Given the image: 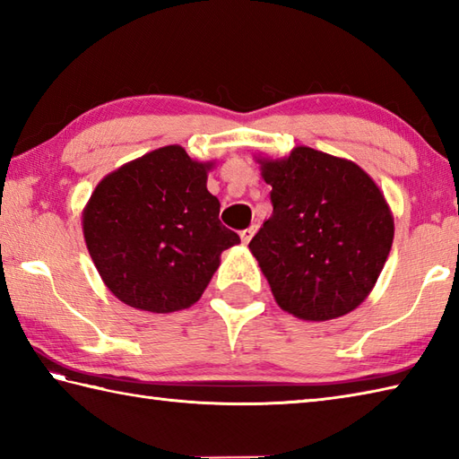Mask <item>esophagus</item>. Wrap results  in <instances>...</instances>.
I'll use <instances>...</instances> for the list:
<instances>
[{"label":"esophagus","instance_id":"34e87169","mask_svg":"<svg viewBox=\"0 0 459 459\" xmlns=\"http://www.w3.org/2000/svg\"><path fill=\"white\" fill-rule=\"evenodd\" d=\"M256 224H252V227H248V229H245V230H240V240L245 242V245H248L250 242V238L255 237V232H256Z\"/></svg>","mask_w":459,"mask_h":459}]
</instances>
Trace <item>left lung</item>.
Returning a JSON list of instances; mask_svg holds the SVG:
<instances>
[{
  "mask_svg": "<svg viewBox=\"0 0 459 459\" xmlns=\"http://www.w3.org/2000/svg\"><path fill=\"white\" fill-rule=\"evenodd\" d=\"M258 163L274 211L248 248L278 306L306 321L353 311L393 247L385 195L357 163L306 145Z\"/></svg>",
  "mask_w": 459,
  "mask_h": 459,
  "instance_id": "1",
  "label": "left lung"
}]
</instances>
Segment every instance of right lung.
Instances as JSON below:
<instances>
[{
  "label": "right lung",
  "mask_w": 459,
  "mask_h": 459,
  "mask_svg": "<svg viewBox=\"0 0 459 459\" xmlns=\"http://www.w3.org/2000/svg\"><path fill=\"white\" fill-rule=\"evenodd\" d=\"M212 163L165 145L96 185L82 212L86 248L106 288L135 309L171 314L191 307L240 242L219 221L207 189Z\"/></svg>",
  "instance_id": "1"
}]
</instances>
